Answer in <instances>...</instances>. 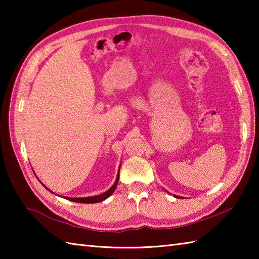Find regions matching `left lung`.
I'll use <instances>...</instances> for the list:
<instances>
[{"mask_svg": "<svg viewBox=\"0 0 259 259\" xmlns=\"http://www.w3.org/2000/svg\"><path fill=\"white\" fill-rule=\"evenodd\" d=\"M175 197H176V198H181V197H179V196H176V195H175Z\"/></svg>", "mask_w": 259, "mask_h": 259, "instance_id": "1", "label": "left lung"}]
</instances>
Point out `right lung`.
Listing matches in <instances>:
<instances>
[{"label":"right lung","mask_w":259,"mask_h":259,"mask_svg":"<svg viewBox=\"0 0 259 259\" xmlns=\"http://www.w3.org/2000/svg\"><path fill=\"white\" fill-rule=\"evenodd\" d=\"M119 171H120V167H119ZM119 171H118L117 179H115L114 184L112 185L111 188L108 189L106 192H103V194H101V195H97V196H92V197H83V198H71V197H63V198H65V199H68V200L74 201V202H80V203H95V202H100V201L106 200L108 197H110L113 194V191L115 190V188H117V185H118V181H119ZM43 186H45V185H43ZM46 188H47V187H46ZM52 194H53V192H52Z\"/></svg>","instance_id":"right-lung-1"}]
</instances>
